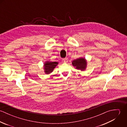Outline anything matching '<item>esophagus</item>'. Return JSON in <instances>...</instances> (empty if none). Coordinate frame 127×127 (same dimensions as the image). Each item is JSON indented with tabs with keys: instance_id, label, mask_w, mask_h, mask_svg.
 I'll return each mask as SVG.
<instances>
[{
	"instance_id": "1",
	"label": "esophagus",
	"mask_w": 127,
	"mask_h": 127,
	"mask_svg": "<svg viewBox=\"0 0 127 127\" xmlns=\"http://www.w3.org/2000/svg\"><path fill=\"white\" fill-rule=\"evenodd\" d=\"M63 61L64 62V63H67L68 62V59L66 58H64L63 59Z\"/></svg>"
}]
</instances>
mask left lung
I'll use <instances>...</instances> for the list:
<instances>
[{
    "label": "left lung",
    "mask_w": 127,
    "mask_h": 127,
    "mask_svg": "<svg viewBox=\"0 0 127 127\" xmlns=\"http://www.w3.org/2000/svg\"><path fill=\"white\" fill-rule=\"evenodd\" d=\"M72 64L77 69H79L81 71H83L86 69L87 64L86 59L82 58L74 60Z\"/></svg>",
    "instance_id": "obj_1"
}]
</instances>
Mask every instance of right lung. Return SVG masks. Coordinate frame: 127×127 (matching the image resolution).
Returning a JSON list of instances; mask_svg holds the SVG:
<instances>
[{"mask_svg": "<svg viewBox=\"0 0 127 127\" xmlns=\"http://www.w3.org/2000/svg\"><path fill=\"white\" fill-rule=\"evenodd\" d=\"M58 62H46V63H45L44 65V72L47 74L52 72L55 68V67L58 65Z\"/></svg>", "mask_w": 127, "mask_h": 127, "instance_id": "right-lung-1", "label": "right lung"}]
</instances>
